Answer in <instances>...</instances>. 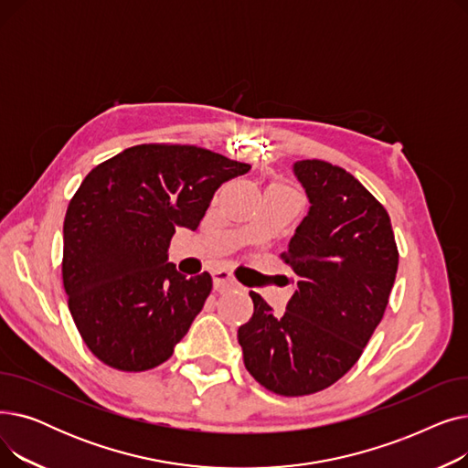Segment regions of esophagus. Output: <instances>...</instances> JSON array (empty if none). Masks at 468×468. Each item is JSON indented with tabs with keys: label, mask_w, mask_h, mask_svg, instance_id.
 Masks as SVG:
<instances>
[{
	"label": "esophagus",
	"mask_w": 468,
	"mask_h": 468,
	"mask_svg": "<svg viewBox=\"0 0 468 468\" xmlns=\"http://www.w3.org/2000/svg\"><path fill=\"white\" fill-rule=\"evenodd\" d=\"M212 281H214V290L216 292H226L231 286H235V279L228 271H224V269H219V271H214L212 273Z\"/></svg>",
	"instance_id": "34e87169"
}]
</instances>
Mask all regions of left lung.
Here are the masks:
<instances>
[{
	"instance_id": "obj_1",
	"label": "left lung",
	"mask_w": 468,
	"mask_h": 468,
	"mask_svg": "<svg viewBox=\"0 0 468 468\" xmlns=\"http://www.w3.org/2000/svg\"><path fill=\"white\" fill-rule=\"evenodd\" d=\"M292 170L311 205L282 254L298 288L281 316L250 292L254 314L237 337L260 385L303 397L360 358L388 303L399 250L387 210L347 170L316 159Z\"/></svg>"
}]
</instances>
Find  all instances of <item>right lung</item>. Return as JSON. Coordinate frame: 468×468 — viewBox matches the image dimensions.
<instances>
[{
    "instance_id": "right-lung-1",
    "label": "right lung",
    "mask_w": 468,
    "mask_h": 468,
    "mask_svg": "<svg viewBox=\"0 0 468 468\" xmlns=\"http://www.w3.org/2000/svg\"><path fill=\"white\" fill-rule=\"evenodd\" d=\"M249 170L203 147L142 144L89 172L64 218L62 281L94 356L122 372L172 356L212 279L178 273L170 239L199 228L216 189Z\"/></svg>"
}]
</instances>
